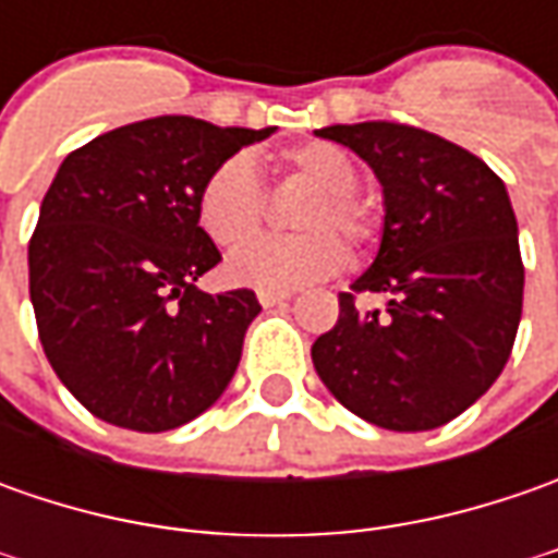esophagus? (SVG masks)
Listing matches in <instances>:
<instances>
[{
    "label": "esophagus",
    "instance_id": "1",
    "mask_svg": "<svg viewBox=\"0 0 558 558\" xmlns=\"http://www.w3.org/2000/svg\"><path fill=\"white\" fill-rule=\"evenodd\" d=\"M257 298H260V304H264V307H286V304H289V294H279V291H260V294H257Z\"/></svg>",
    "mask_w": 558,
    "mask_h": 558
}]
</instances>
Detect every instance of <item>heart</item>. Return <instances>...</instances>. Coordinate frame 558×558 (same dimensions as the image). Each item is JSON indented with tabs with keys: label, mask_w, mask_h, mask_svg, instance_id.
<instances>
[{
	"label": "heart",
	"mask_w": 558,
	"mask_h": 558,
	"mask_svg": "<svg viewBox=\"0 0 558 558\" xmlns=\"http://www.w3.org/2000/svg\"><path fill=\"white\" fill-rule=\"evenodd\" d=\"M276 173L316 185L298 207L294 226L304 229L286 239H264L246 247L232 264L229 279L257 291H291L332 276L344 264V245L369 247L381 229L373 198L360 195L354 161L332 142L311 140L276 151ZM264 192L247 158L235 155L217 163L195 195L202 232L223 251H241L264 226Z\"/></svg>",
	"instance_id": "heart-1"
}]
</instances>
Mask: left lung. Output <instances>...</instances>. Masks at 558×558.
Here are the masks:
<instances>
[{"label": "left lung", "mask_w": 558, "mask_h": 558, "mask_svg": "<svg viewBox=\"0 0 558 558\" xmlns=\"http://www.w3.org/2000/svg\"><path fill=\"white\" fill-rule=\"evenodd\" d=\"M316 136L373 167L385 226L373 267L338 294L335 329L313 341V366L378 428H438L497 381L519 332L525 267L504 180L407 123H335ZM363 290L388 293L389 307L363 314Z\"/></svg>", "instance_id": "left-lung-1"}]
</instances>
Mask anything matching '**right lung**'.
Here are the masks:
<instances>
[{"mask_svg":"<svg viewBox=\"0 0 558 558\" xmlns=\"http://www.w3.org/2000/svg\"><path fill=\"white\" fill-rule=\"evenodd\" d=\"M269 133L163 114L101 133L58 167L27 251L31 301L54 375L93 416L170 432L226 391L260 304L251 289H195L223 260L195 195Z\"/></svg>","mask_w":558,"mask_h":558,"instance_id":"right-lung-1","label":"right lung"}]
</instances>
